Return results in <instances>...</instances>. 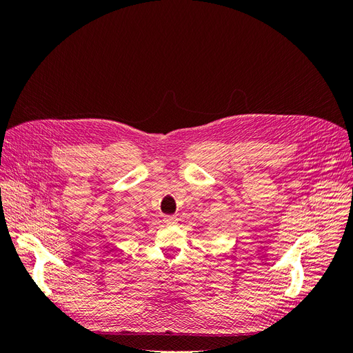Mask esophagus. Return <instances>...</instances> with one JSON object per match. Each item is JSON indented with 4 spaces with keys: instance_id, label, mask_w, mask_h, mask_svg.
Here are the masks:
<instances>
[{
    "instance_id": "esophagus-1",
    "label": "esophagus",
    "mask_w": 353,
    "mask_h": 353,
    "mask_svg": "<svg viewBox=\"0 0 353 353\" xmlns=\"http://www.w3.org/2000/svg\"><path fill=\"white\" fill-rule=\"evenodd\" d=\"M163 222L166 223V225H175V223L178 222V218L175 215H166L163 218Z\"/></svg>"
}]
</instances>
